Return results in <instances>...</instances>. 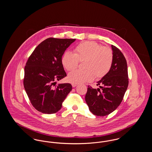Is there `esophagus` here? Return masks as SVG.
I'll return each instance as SVG.
<instances>
[{"label":"esophagus","mask_w":152,"mask_h":152,"mask_svg":"<svg viewBox=\"0 0 152 152\" xmlns=\"http://www.w3.org/2000/svg\"><path fill=\"white\" fill-rule=\"evenodd\" d=\"M72 86L73 87H75L77 86V84H72Z\"/></svg>","instance_id":"esophagus-1"}]
</instances>
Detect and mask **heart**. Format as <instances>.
Listing matches in <instances>:
<instances>
[{"instance_id": "b5f03b06", "label": "heart", "mask_w": 152, "mask_h": 152, "mask_svg": "<svg viewBox=\"0 0 152 152\" xmlns=\"http://www.w3.org/2000/svg\"><path fill=\"white\" fill-rule=\"evenodd\" d=\"M113 60L112 50L102 46L94 41H86L77 45L74 49V54L66 51L61 63L68 71L75 69L79 62H83L84 70H76L69 73L67 79L72 84L91 81L94 79H101L109 72Z\"/></svg>"}]
</instances>
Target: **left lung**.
<instances>
[{
    "mask_svg": "<svg viewBox=\"0 0 152 152\" xmlns=\"http://www.w3.org/2000/svg\"><path fill=\"white\" fill-rule=\"evenodd\" d=\"M113 60L108 74L97 82L100 88L88 86L86 101L94 115L107 116L120 105L128 88L129 79L125 58L121 51L112 45Z\"/></svg>",
    "mask_w": 152,
    "mask_h": 152,
    "instance_id": "left-lung-1",
    "label": "left lung"
}]
</instances>
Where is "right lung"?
<instances>
[{"mask_svg":"<svg viewBox=\"0 0 152 152\" xmlns=\"http://www.w3.org/2000/svg\"><path fill=\"white\" fill-rule=\"evenodd\" d=\"M75 39L50 37L39 44L24 67V87L29 101L39 112L52 114L58 112L71 92V84L56 85L66 76L61 63L66 49Z\"/></svg>","mask_w":152,"mask_h":152,"instance_id":"obj_1","label":"right lung"}]
</instances>
